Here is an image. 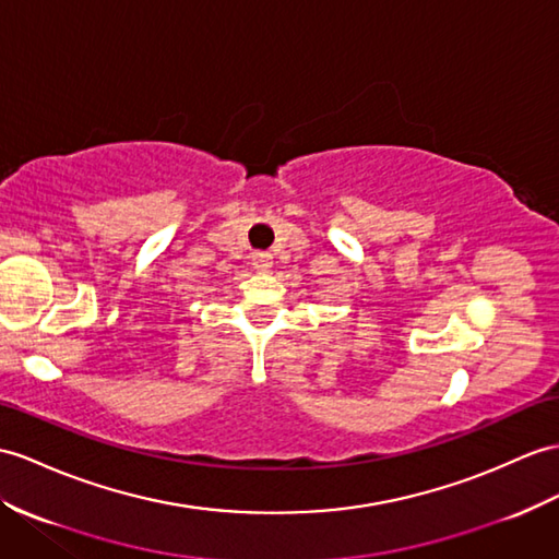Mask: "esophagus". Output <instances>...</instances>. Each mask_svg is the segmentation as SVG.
I'll return each mask as SVG.
<instances>
[{
	"label": "esophagus",
	"instance_id": "34e87169",
	"mask_svg": "<svg viewBox=\"0 0 559 559\" xmlns=\"http://www.w3.org/2000/svg\"><path fill=\"white\" fill-rule=\"evenodd\" d=\"M251 263L255 270H267L272 265V255L267 251H255L251 255Z\"/></svg>",
	"mask_w": 559,
	"mask_h": 559
}]
</instances>
